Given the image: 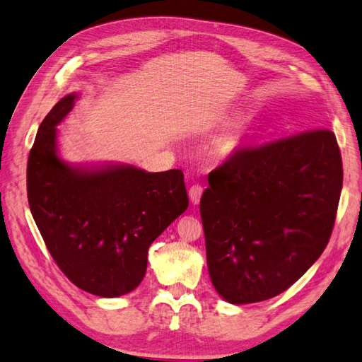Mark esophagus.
I'll list each match as a JSON object with an SVG mask.
<instances>
[{
    "label": "esophagus",
    "instance_id": "1",
    "mask_svg": "<svg viewBox=\"0 0 362 362\" xmlns=\"http://www.w3.org/2000/svg\"><path fill=\"white\" fill-rule=\"evenodd\" d=\"M202 192H204V187L199 186V184H193V186L190 187L189 197H190V201L193 202V204H198L201 197H202Z\"/></svg>",
    "mask_w": 362,
    "mask_h": 362
}]
</instances>
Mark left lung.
I'll return each mask as SVG.
<instances>
[{
  "label": "left lung",
  "mask_w": 362,
  "mask_h": 362,
  "mask_svg": "<svg viewBox=\"0 0 362 362\" xmlns=\"http://www.w3.org/2000/svg\"><path fill=\"white\" fill-rule=\"evenodd\" d=\"M199 202L211 284L226 301H266L321 257L337 219L342 160L315 129L243 148L209 173Z\"/></svg>",
  "instance_id": "left-lung-1"
}]
</instances>
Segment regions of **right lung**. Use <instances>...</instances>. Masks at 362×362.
Masks as SVG:
<instances>
[{"label": "right lung", "mask_w": 362, "mask_h": 362, "mask_svg": "<svg viewBox=\"0 0 362 362\" xmlns=\"http://www.w3.org/2000/svg\"><path fill=\"white\" fill-rule=\"evenodd\" d=\"M76 95L59 100L38 129L28 161V199L52 258L69 281L103 298L139 286L151 244L189 206L180 169L134 165L84 172L57 155V124Z\"/></svg>", "instance_id": "add662e5"}]
</instances>
